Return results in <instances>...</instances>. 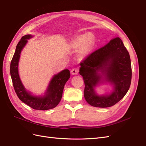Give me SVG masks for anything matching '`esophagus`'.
I'll return each instance as SVG.
<instances>
[{
    "label": "esophagus",
    "mask_w": 146,
    "mask_h": 146,
    "mask_svg": "<svg viewBox=\"0 0 146 146\" xmlns=\"http://www.w3.org/2000/svg\"><path fill=\"white\" fill-rule=\"evenodd\" d=\"M78 73V69L77 68H73L71 70V74L72 75H76Z\"/></svg>",
    "instance_id": "obj_1"
}]
</instances>
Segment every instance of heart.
Returning <instances> with one entry per match:
<instances>
[{"label": "heart", "instance_id": "1", "mask_svg": "<svg viewBox=\"0 0 146 146\" xmlns=\"http://www.w3.org/2000/svg\"><path fill=\"white\" fill-rule=\"evenodd\" d=\"M95 39L93 35H79L76 36L70 42V47L74 48H79L78 54L80 57L86 56L92 50L94 45Z\"/></svg>", "mask_w": 146, "mask_h": 146}]
</instances>
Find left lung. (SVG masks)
Here are the masks:
<instances>
[{"mask_svg":"<svg viewBox=\"0 0 146 146\" xmlns=\"http://www.w3.org/2000/svg\"><path fill=\"white\" fill-rule=\"evenodd\" d=\"M80 74L85 83L84 97L87 102L95 107H112L125 96L131 80V66L129 52L119 37L92 52L80 63ZM100 70L106 80L114 85V91L109 96H99L94 88L101 76Z\"/></svg>","mask_w":146,"mask_h":146,"instance_id":"8db88e82","label":"left lung"}]
</instances>
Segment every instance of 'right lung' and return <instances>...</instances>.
<instances>
[{
	"instance_id": "obj_1",
	"label": "right lung",
	"mask_w": 146,
	"mask_h": 146,
	"mask_svg": "<svg viewBox=\"0 0 146 146\" xmlns=\"http://www.w3.org/2000/svg\"><path fill=\"white\" fill-rule=\"evenodd\" d=\"M32 36L26 35L23 36L17 44L16 51L10 64V74L15 91L19 99L33 109L47 110L55 108L59 104L62 98L65 83L70 78V74L68 69H64L55 75L50 83L46 94L43 98L31 95L25 90L22 84L18 74V62L21 52Z\"/></svg>"
}]
</instances>
